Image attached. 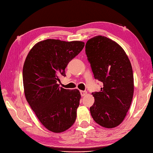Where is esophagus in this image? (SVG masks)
<instances>
[{
    "label": "esophagus",
    "mask_w": 153,
    "mask_h": 153,
    "mask_svg": "<svg viewBox=\"0 0 153 153\" xmlns=\"http://www.w3.org/2000/svg\"><path fill=\"white\" fill-rule=\"evenodd\" d=\"M80 93H81V95H82V97L85 96L87 94V93L86 91H80Z\"/></svg>",
    "instance_id": "1"
}]
</instances>
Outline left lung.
I'll return each mask as SVG.
<instances>
[{
	"instance_id": "1",
	"label": "left lung",
	"mask_w": 153,
	"mask_h": 153,
	"mask_svg": "<svg viewBox=\"0 0 153 153\" xmlns=\"http://www.w3.org/2000/svg\"><path fill=\"white\" fill-rule=\"evenodd\" d=\"M85 53L94 77L103 83L100 91L92 93L95 102L91 114L100 126L114 128L123 121L131 104L134 83L131 62L120 45L101 35L87 41Z\"/></svg>"
}]
</instances>
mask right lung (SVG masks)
Masks as SVG:
<instances>
[{
	"instance_id": "right-lung-1",
	"label": "right lung",
	"mask_w": 153,
	"mask_h": 153,
	"mask_svg": "<svg viewBox=\"0 0 153 153\" xmlns=\"http://www.w3.org/2000/svg\"><path fill=\"white\" fill-rule=\"evenodd\" d=\"M79 41L46 39L29 52L23 67L25 98L40 122L48 130L61 133L76 121L81 95L77 89L59 87L68 62L82 51Z\"/></svg>"
}]
</instances>
